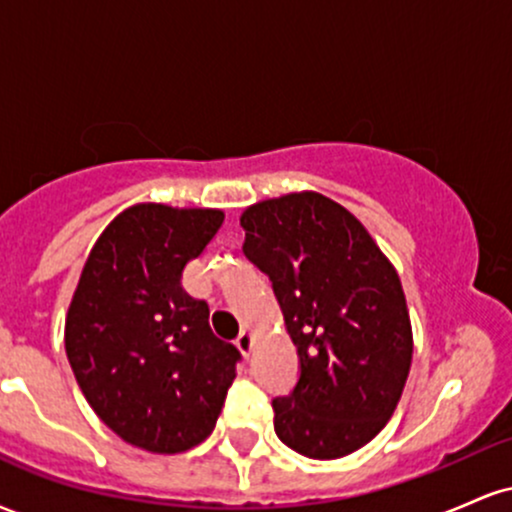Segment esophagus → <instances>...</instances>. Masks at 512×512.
Wrapping results in <instances>:
<instances>
[{
    "label": "esophagus",
    "instance_id": "esophagus-1",
    "mask_svg": "<svg viewBox=\"0 0 512 512\" xmlns=\"http://www.w3.org/2000/svg\"><path fill=\"white\" fill-rule=\"evenodd\" d=\"M236 346H238L240 351H243L245 356H250V351H252V334L248 330L240 332L238 339H236Z\"/></svg>",
    "mask_w": 512,
    "mask_h": 512
}]
</instances>
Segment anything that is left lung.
<instances>
[{
	"mask_svg": "<svg viewBox=\"0 0 512 512\" xmlns=\"http://www.w3.org/2000/svg\"><path fill=\"white\" fill-rule=\"evenodd\" d=\"M240 226L298 349L296 385L272 399L276 436L313 460L351 455L383 431L409 375L395 267L354 214L317 192L255 204Z\"/></svg>",
	"mask_w": 512,
	"mask_h": 512,
	"instance_id": "1",
	"label": "left lung"
}]
</instances>
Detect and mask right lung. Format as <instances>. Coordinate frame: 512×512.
Wrapping results in <instances>:
<instances>
[{
  "label": "right lung",
  "mask_w": 512,
  "mask_h": 512,
  "mask_svg": "<svg viewBox=\"0 0 512 512\" xmlns=\"http://www.w3.org/2000/svg\"><path fill=\"white\" fill-rule=\"evenodd\" d=\"M216 209L139 204L96 240L64 325V349L101 421L149 452H185L214 431L240 351L182 289L185 264L219 233Z\"/></svg>",
  "instance_id": "1"
}]
</instances>
